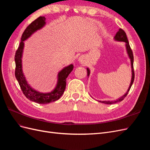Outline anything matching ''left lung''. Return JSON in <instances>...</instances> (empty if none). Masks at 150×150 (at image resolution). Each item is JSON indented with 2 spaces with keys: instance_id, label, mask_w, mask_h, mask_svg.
Listing matches in <instances>:
<instances>
[{
  "instance_id": "1",
  "label": "left lung",
  "mask_w": 150,
  "mask_h": 150,
  "mask_svg": "<svg viewBox=\"0 0 150 150\" xmlns=\"http://www.w3.org/2000/svg\"><path fill=\"white\" fill-rule=\"evenodd\" d=\"M115 39L116 40H118V41H123V42H126V46L127 52H128V56H129V57L130 58L131 62V68H132V78H131V84H130L129 87V88L128 89V91H127V93L124 95V96H122V97H121L120 98H119L118 99H117V100H116L115 101H99V102L103 103L109 104L116 103H118L120 101H121L123 100V99H125V98L127 96V94H128V92L129 91L130 88L131 87V86H132V84H133V83L134 82V68H133V61H134L133 54L132 50H131V47L129 46V42H128V38H127L126 33L122 29H120L119 30L117 31V33H116L115 37ZM89 72H89V69H88V68H87V75H88V76H89Z\"/></svg>"
}]
</instances>
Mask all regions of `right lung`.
I'll return each instance as SVG.
<instances>
[{
  "label": "right lung",
  "instance_id": "right-lung-1",
  "mask_svg": "<svg viewBox=\"0 0 150 150\" xmlns=\"http://www.w3.org/2000/svg\"><path fill=\"white\" fill-rule=\"evenodd\" d=\"M46 18L40 16L27 27L21 37V41L15 54V76L19 83L22 93L29 100L38 104H48L59 99L64 92L66 86V78L73 69V65L65 67L58 74V82L56 88L49 93H41L33 89L27 83L22 70V54L24 47V41L33 34L35 31L42 28L46 24Z\"/></svg>",
  "mask_w": 150,
  "mask_h": 150
}]
</instances>
